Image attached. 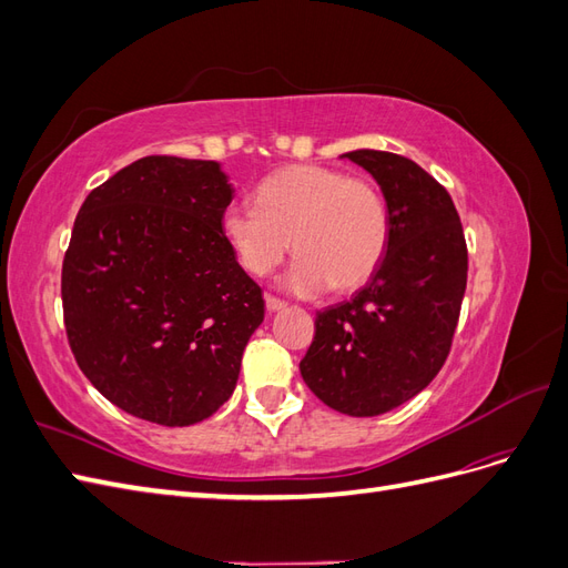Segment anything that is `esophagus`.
Segmentation results:
<instances>
[{
	"instance_id": "34e87169",
	"label": "esophagus",
	"mask_w": 568,
	"mask_h": 568,
	"mask_svg": "<svg viewBox=\"0 0 568 568\" xmlns=\"http://www.w3.org/2000/svg\"><path fill=\"white\" fill-rule=\"evenodd\" d=\"M265 305H267L270 313H277V311H284L286 301H282V298H277V296H272V294H265Z\"/></svg>"
}]
</instances>
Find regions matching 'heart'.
I'll return each instance as SVG.
<instances>
[{"mask_svg": "<svg viewBox=\"0 0 568 568\" xmlns=\"http://www.w3.org/2000/svg\"><path fill=\"white\" fill-rule=\"evenodd\" d=\"M255 203L222 211L220 232L253 277H265L288 248L298 257L284 284L301 296L329 286L353 291L384 263L390 213L379 186L338 168L288 165L255 189Z\"/></svg>", "mask_w": 568, "mask_h": 568, "instance_id": "obj_1", "label": "heart"}]
</instances>
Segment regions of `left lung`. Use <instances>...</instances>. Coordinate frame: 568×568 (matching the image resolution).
<instances>
[{
	"label": "left lung",
	"mask_w": 568,
	"mask_h": 568,
	"mask_svg": "<svg viewBox=\"0 0 568 568\" xmlns=\"http://www.w3.org/2000/svg\"><path fill=\"white\" fill-rule=\"evenodd\" d=\"M379 182L390 213L384 263L351 301L315 317L301 374L317 398L376 417L434 382L453 348L469 255L455 203L438 180L398 153H343Z\"/></svg>",
	"instance_id": "left-lung-1"
}]
</instances>
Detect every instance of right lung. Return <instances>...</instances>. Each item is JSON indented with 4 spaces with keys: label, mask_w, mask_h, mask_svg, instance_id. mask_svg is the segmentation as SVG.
<instances>
[{
    "label": "right lung",
    "mask_w": 568,
    "mask_h": 568,
    "mask_svg": "<svg viewBox=\"0 0 568 568\" xmlns=\"http://www.w3.org/2000/svg\"><path fill=\"white\" fill-rule=\"evenodd\" d=\"M232 194L215 161L144 156L80 205L61 270L65 336L132 417L196 424L236 386L265 301L220 232Z\"/></svg>",
    "instance_id": "right-lung-1"
}]
</instances>
